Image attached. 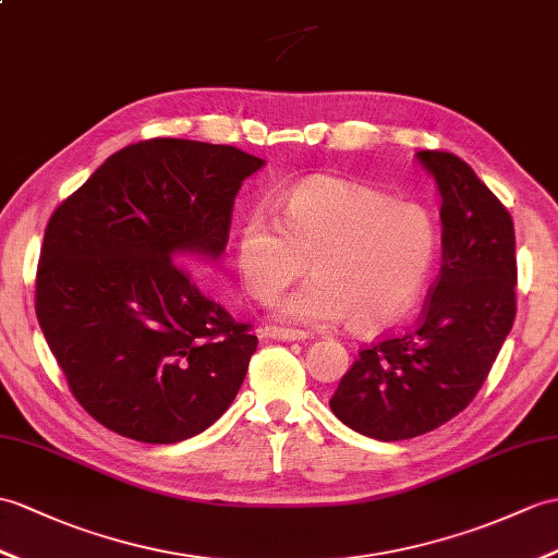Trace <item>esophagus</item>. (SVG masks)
<instances>
[{"label": "esophagus", "instance_id": "obj_1", "mask_svg": "<svg viewBox=\"0 0 558 558\" xmlns=\"http://www.w3.org/2000/svg\"><path fill=\"white\" fill-rule=\"evenodd\" d=\"M264 338L270 340H280V342H296V340H306L308 335L304 330H294V328H280V326H266Z\"/></svg>", "mask_w": 558, "mask_h": 558}]
</instances>
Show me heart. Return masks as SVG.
<instances>
[{
    "mask_svg": "<svg viewBox=\"0 0 558 558\" xmlns=\"http://www.w3.org/2000/svg\"><path fill=\"white\" fill-rule=\"evenodd\" d=\"M280 216L252 209L240 220L235 264L252 300L270 302L311 262L314 280L278 302V316L306 326H392L418 302L439 254L430 209L340 175L292 185Z\"/></svg>",
    "mask_w": 558,
    "mask_h": 558,
    "instance_id": "b5f03b06",
    "label": "heart"
}]
</instances>
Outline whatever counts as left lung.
Returning <instances> with one entry per match:
<instances>
[{"instance_id": "8db88e82", "label": "left lung", "mask_w": 558, "mask_h": 558, "mask_svg": "<svg viewBox=\"0 0 558 558\" xmlns=\"http://www.w3.org/2000/svg\"><path fill=\"white\" fill-rule=\"evenodd\" d=\"M418 161L442 194V266L416 328L364 347L330 399L352 430L383 442L435 430L471 404L515 318L513 220L457 154Z\"/></svg>"}]
</instances>
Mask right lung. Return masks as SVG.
<instances>
[{
	"label": "right lung",
	"mask_w": 558,
	"mask_h": 558,
	"mask_svg": "<svg viewBox=\"0 0 558 558\" xmlns=\"http://www.w3.org/2000/svg\"><path fill=\"white\" fill-rule=\"evenodd\" d=\"M264 159L151 137L111 154L51 214L35 311L73 397L109 430L173 445L223 416L256 352L187 270L223 254Z\"/></svg>",
	"instance_id": "obj_1"
}]
</instances>
